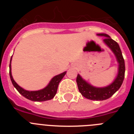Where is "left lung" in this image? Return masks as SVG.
Here are the masks:
<instances>
[{
  "label": "left lung",
  "mask_w": 134,
  "mask_h": 134,
  "mask_svg": "<svg viewBox=\"0 0 134 134\" xmlns=\"http://www.w3.org/2000/svg\"><path fill=\"white\" fill-rule=\"evenodd\" d=\"M97 35L99 36L105 37L103 42L111 49L115 55L117 61L119 64L117 77L109 85L101 88L92 86L85 81L79 74L77 75L76 82L80 93L85 98L93 100H103L111 97L119 90L122 85L125 76V62L119 44L115 41L112 40L107 34H99Z\"/></svg>",
  "instance_id": "obj_1"
}]
</instances>
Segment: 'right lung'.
<instances>
[{"label":"right lung","mask_w":134,"mask_h":134,"mask_svg":"<svg viewBox=\"0 0 134 134\" xmlns=\"http://www.w3.org/2000/svg\"><path fill=\"white\" fill-rule=\"evenodd\" d=\"M11 60L12 57L10 58V64H9V74H10V80H11L13 86H15V88L18 91V92L21 95H23L26 99L33 100V101H45V100H50L54 97V96L57 93L59 83H60L62 79H63L65 74H66V72H64L63 73H61V74L53 77L48 85V86H46L43 89L35 91H26L24 88H21V86H19L13 78V76L11 74V64H10Z\"/></svg>","instance_id":"add662e5"}]
</instances>
